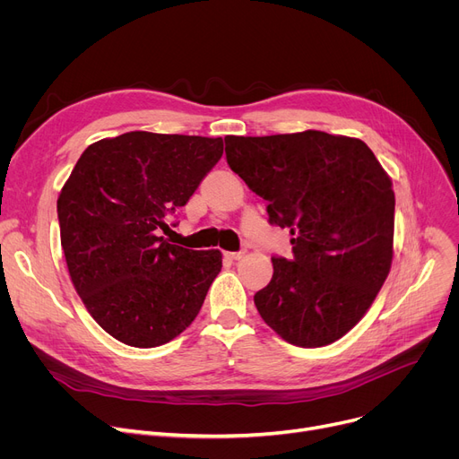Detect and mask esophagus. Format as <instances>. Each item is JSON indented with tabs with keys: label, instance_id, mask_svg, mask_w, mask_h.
Returning <instances> with one entry per match:
<instances>
[{
	"label": "esophagus",
	"instance_id": "1",
	"mask_svg": "<svg viewBox=\"0 0 459 459\" xmlns=\"http://www.w3.org/2000/svg\"><path fill=\"white\" fill-rule=\"evenodd\" d=\"M229 260H242L246 256V251H236V253H225Z\"/></svg>",
	"mask_w": 459,
	"mask_h": 459
}]
</instances>
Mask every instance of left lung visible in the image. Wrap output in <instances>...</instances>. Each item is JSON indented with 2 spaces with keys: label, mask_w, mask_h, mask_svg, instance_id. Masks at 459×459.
Returning <instances> with one entry per match:
<instances>
[{
  "label": "left lung",
  "mask_w": 459,
  "mask_h": 459,
  "mask_svg": "<svg viewBox=\"0 0 459 459\" xmlns=\"http://www.w3.org/2000/svg\"><path fill=\"white\" fill-rule=\"evenodd\" d=\"M227 163L288 229L294 258H272L255 305L282 341L327 346L353 329L393 264L394 189L357 137L320 130L225 137Z\"/></svg>",
  "instance_id": "obj_1"
}]
</instances>
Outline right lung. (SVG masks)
I'll return each mask as SVG.
<instances>
[{
  "instance_id": "1",
  "label": "right lung",
  "mask_w": 459,
  "mask_h": 459,
  "mask_svg": "<svg viewBox=\"0 0 459 459\" xmlns=\"http://www.w3.org/2000/svg\"><path fill=\"white\" fill-rule=\"evenodd\" d=\"M221 154V137L126 132L89 144L72 169L57 199L66 268L113 339L156 348L197 318L221 251L173 246L158 229Z\"/></svg>"
}]
</instances>
